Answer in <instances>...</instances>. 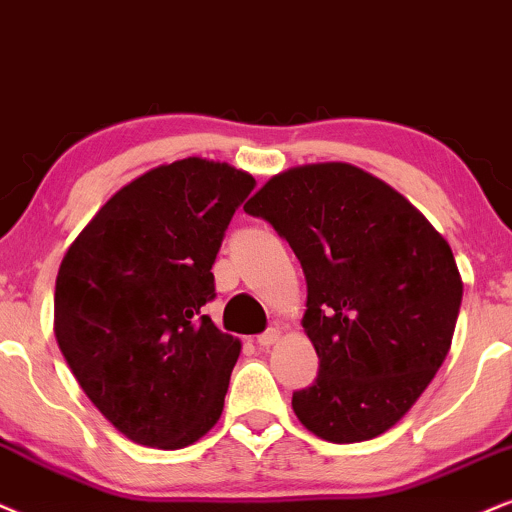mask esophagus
Here are the masks:
<instances>
[{
	"label": "esophagus",
	"mask_w": 512,
	"mask_h": 512,
	"mask_svg": "<svg viewBox=\"0 0 512 512\" xmlns=\"http://www.w3.org/2000/svg\"><path fill=\"white\" fill-rule=\"evenodd\" d=\"M278 340H281V328L274 326V328H269V331H264L260 338H257V345L271 347V345H276Z\"/></svg>",
	"instance_id": "34e87169"
}]
</instances>
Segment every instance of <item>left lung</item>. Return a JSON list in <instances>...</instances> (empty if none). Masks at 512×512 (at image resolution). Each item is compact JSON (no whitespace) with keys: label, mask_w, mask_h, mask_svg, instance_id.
<instances>
[{"label":"left lung","mask_w":512,"mask_h":512,"mask_svg":"<svg viewBox=\"0 0 512 512\" xmlns=\"http://www.w3.org/2000/svg\"><path fill=\"white\" fill-rule=\"evenodd\" d=\"M286 238L307 281L319 375L293 411L335 444L373 439L416 404L454 338V252L401 193L347 163L290 167L245 205Z\"/></svg>","instance_id":"8db88e82"}]
</instances>
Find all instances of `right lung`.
<instances>
[{
  "label": "right lung",
  "instance_id": "1",
  "mask_svg": "<svg viewBox=\"0 0 512 512\" xmlns=\"http://www.w3.org/2000/svg\"><path fill=\"white\" fill-rule=\"evenodd\" d=\"M248 172L184 158L115 193L56 276L54 333L92 404L132 442L184 449L217 423L241 342L219 331L212 264Z\"/></svg>",
  "mask_w": 512,
  "mask_h": 512
}]
</instances>
